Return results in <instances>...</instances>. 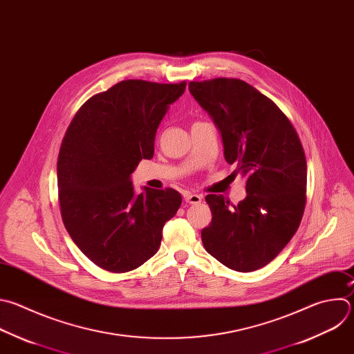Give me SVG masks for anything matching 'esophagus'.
<instances>
[{
    "mask_svg": "<svg viewBox=\"0 0 354 354\" xmlns=\"http://www.w3.org/2000/svg\"><path fill=\"white\" fill-rule=\"evenodd\" d=\"M201 200H203V197H201L200 194L189 193V194L185 196V201H186L187 204H198V203H201Z\"/></svg>",
    "mask_w": 354,
    "mask_h": 354,
    "instance_id": "1",
    "label": "esophagus"
}]
</instances>
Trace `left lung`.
Returning a JSON list of instances; mask_svg holds the SVG:
<instances>
[{"label":"left lung","mask_w":354,"mask_h":354,"mask_svg":"<svg viewBox=\"0 0 354 354\" xmlns=\"http://www.w3.org/2000/svg\"><path fill=\"white\" fill-rule=\"evenodd\" d=\"M194 100L221 132L223 156L246 179L248 196L229 205L208 194L205 250L225 267L250 272L271 263L296 233L306 207L307 164L299 135L279 106L241 79L190 82Z\"/></svg>","instance_id":"1"}]
</instances>
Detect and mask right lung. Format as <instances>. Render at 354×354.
I'll list each match as a JSON object with an SVG mask.
<instances>
[{"label":"right lung","mask_w":354,"mask_h":354,"mask_svg":"<svg viewBox=\"0 0 354 354\" xmlns=\"http://www.w3.org/2000/svg\"><path fill=\"white\" fill-rule=\"evenodd\" d=\"M186 82L122 80L88 98L62 139L57 182L64 225L80 252L100 268L132 271L160 249L162 227L182 204L174 189L145 187L131 175L154 156V140Z\"/></svg>","instance_id":"1"}]
</instances>
